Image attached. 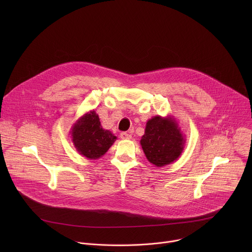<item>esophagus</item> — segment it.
I'll return each mask as SVG.
<instances>
[{
  "instance_id": "1",
  "label": "esophagus",
  "mask_w": 252,
  "mask_h": 252,
  "mask_svg": "<svg viewBox=\"0 0 252 252\" xmlns=\"http://www.w3.org/2000/svg\"><path fill=\"white\" fill-rule=\"evenodd\" d=\"M121 138H122V139H130V138H131V135H130L129 133L124 131V132L121 133Z\"/></svg>"
}]
</instances>
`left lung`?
<instances>
[{
  "instance_id": "8db88e82",
  "label": "left lung",
  "mask_w": 252,
  "mask_h": 252,
  "mask_svg": "<svg viewBox=\"0 0 252 252\" xmlns=\"http://www.w3.org/2000/svg\"><path fill=\"white\" fill-rule=\"evenodd\" d=\"M186 136L173 116H156L147 122L140 146L148 160L158 167L175 161L182 156Z\"/></svg>"
}]
</instances>
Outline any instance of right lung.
<instances>
[{"label":"right lung","mask_w":252,"mask_h":252,"mask_svg":"<svg viewBox=\"0 0 252 252\" xmlns=\"http://www.w3.org/2000/svg\"><path fill=\"white\" fill-rule=\"evenodd\" d=\"M70 137L77 152L89 159L101 158L117 139L112 131L102 128L94 110L86 113L73 125Z\"/></svg>","instance_id":"1"}]
</instances>
